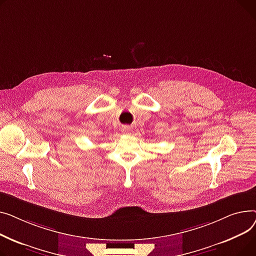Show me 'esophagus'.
Segmentation results:
<instances>
[{"mask_svg": "<svg viewBox=\"0 0 256 256\" xmlns=\"http://www.w3.org/2000/svg\"><path fill=\"white\" fill-rule=\"evenodd\" d=\"M130 131H131L130 127H124V128L122 129V132H123V133H125V134H129V133H130Z\"/></svg>", "mask_w": 256, "mask_h": 256, "instance_id": "1", "label": "esophagus"}]
</instances>
